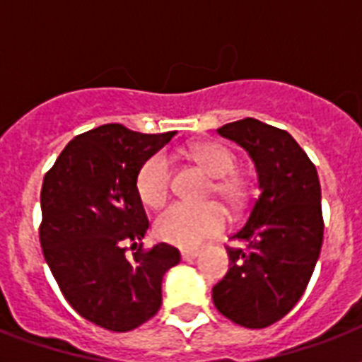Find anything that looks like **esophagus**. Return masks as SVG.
Segmentation results:
<instances>
[{"mask_svg":"<svg viewBox=\"0 0 362 362\" xmlns=\"http://www.w3.org/2000/svg\"><path fill=\"white\" fill-rule=\"evenodd\" d=\"M180 255H182V261H192V259L197 257L199 252L197 250H182Z\"/></svg>","mask_w":362,"mask_h":362,"instance_id":"34e87169","label":"esophagus"}]
</instances>
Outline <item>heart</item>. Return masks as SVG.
<instances>
[{
  "label": "heart",
  "mask_w": 362,
  "mask_h": 362,
  "mask_svg": "<svg viewBox=\"0 0 362 362\" xmlns=\"http://www.w3.org/2000/svg\"><path fill=\"white\" fill-rule=\"evenodd\" d=\"M192 158L210 176H214V187L220 197L229 203L242 199V184L235 170V158L227 148L214 142H201L192 148ZM170 159L165 152H158L142 163L136 175V193L146 206L159 209L169 197ZM227 210L218 203L187 204L175 203L163 210L156 220V235L163 242L178 247H195L206 238L218 237L227 227Z\"/></svg>",
  "instance_id": "1"
}]
</instances>
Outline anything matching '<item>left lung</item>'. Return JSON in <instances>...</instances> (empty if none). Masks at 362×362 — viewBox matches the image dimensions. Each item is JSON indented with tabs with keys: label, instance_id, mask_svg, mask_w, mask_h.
<instances>
[{
	"label": "left lung",
	"instance_id": "left-lung-1",
	"mask_svg": "<svg viewBox=\"0 0 362 362\" xmlns=\"http://www.w3.org/2000/svg\"><path fill=\"white\" fill-rule=\"evenodd\" d=\"M218 135L237 142L255 165L259 197L229 247V270L212 287L220 314L246 329L281 320L303 297L323 242L317 170L287 131L244 118Z\"/></svg>",
	"mask_w": 362,
	"mask_h": 362
}]
</instances>
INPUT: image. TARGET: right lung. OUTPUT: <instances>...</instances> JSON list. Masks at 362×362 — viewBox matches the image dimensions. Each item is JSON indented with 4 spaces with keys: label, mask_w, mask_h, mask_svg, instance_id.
Wrapping results in <instances>:
<instances>
[{
    "label": "right lung",
    "mask_w": 362,
    "mask_h": 362,
    "mask_svg": "<svg viewBox=\"0 0 362 362\" xmlns=\"http://www.w3.org/2000/svg\"><path fill=\"white\" fill-rule=\"evenodd\" d=\"M175 135L101 125L75 136L42 180L45 261L76 314L107 331H133L158 314L165 272L180 263L163 242L141 250L150 223L136 193L142 163ZM127 243L139 247L133 256Z\"/></svg>",
    "instance_id": "add662e5"
}]
</instances>
